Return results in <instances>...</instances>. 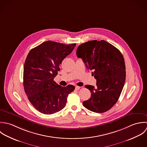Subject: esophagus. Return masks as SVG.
Wrapping results in <instances>:
<instances>
[{
    "label": "esophagus",
    "instance_id": "1",
    "mask_svg": "<svg viewBox=\"0 0 147 147\" xmlns=\"http://www.w3.org/2000/svg\"><path fill=\"white\" fill-rule=\"evenodd\" d=\"M75 88H76V90H80V86H76Z\"/></svg>",
    "mask_w": 147,
    "mask_h": 147
}]
</instances>
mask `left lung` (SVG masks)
<instances>
[{
  "mask_svg": "<svg viewBox=\"0 0 147 147\" xmlns=\"http://www.w3.org/2000/svg\"><path fill=\"white\" fill-rule=\"evenodd\" d=\"M77 56L82 59L96 80V87L86 85L91 98L83 102L89 110L102 113L117 102L125 80V66L121 52L105 40H92L81 44Z\"/></svg>",
  "mask_w": 147,
  "mask_h": 147,
  "instance_id": "8db88e82",
  "label": "left lung"
}]
</instances>
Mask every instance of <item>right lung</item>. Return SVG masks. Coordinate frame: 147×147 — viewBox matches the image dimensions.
<instances>
[{"label": "right lung", "instance_id": "add662e5", "mask_svg": "<svg viewBox=\"0 0 147 147\" xmlns=\"http://www.w3.org/2000/svg\"><path fill=\"white\" fill-rule=\"evenodd\" d=\"M76 45L47 41L30 51L24 66L23 85L30 102L39 112L53 114L65 107L67 96L75 87L61 86L54 78L59 64Z\"/></svg>", "mask_w": 147, "mask_h": 147}]
</instances>
